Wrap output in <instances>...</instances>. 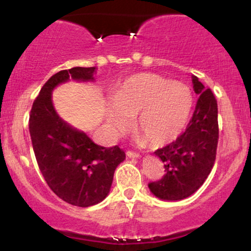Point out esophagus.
<instances>
[{"label": "esophagus", "mask_w": 251, "mask_h": 251, "mask_svg": "<svg viewBox=\"0 0 251 251\" xmlns=\"http://www.w3.org/2000/svg\"><path fill=\"white\" fill-rule=\"evenodd\" d=\"M126 155L129 158H139L140 154L138 152H133V151H127L126 152Z\"/></svg>", "instance_id": "esophagus-1"}]
</instances>
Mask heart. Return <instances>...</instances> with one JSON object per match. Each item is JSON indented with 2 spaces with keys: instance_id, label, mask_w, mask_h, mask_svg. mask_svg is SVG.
Here are the masks:
<instances>
[{
  "instance_id": "obj_1",
  "label": "heart",
  "mask_w": 251,
  "mask_h": 251,
  "mask_svg": "<svg viewBox=\"0 0 251 251\" xmlns=\"http://www.w3.org/2000/svg\"><path fill=\"white\" fill-rule=\"evenodd\" d=\"M194 96L188 85L157 74L140 73L128 77L106 108V122L113 133H126L138 116L142 140L152 146L175 142L190 122Z\"/></svg>"
}]
</instances>
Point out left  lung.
Instances as JSON below:
<instances>
[{"instance_id": "obj_1", "label": "left lung", "mask_w": 251, "mask_h": 251, "mask_svg": "<svg viewBox=\"0 0 251 251\" xmlns=\"http://www.w3.org/2000/svg\"><path fill=\"white\" fill-rule=\"evenodd\" d=\"M198 100L188 127L175 142L154 151L162 159L166 174L149 184L155 197L179 201L191 196L203 185L216 159L218 144V108L210 88L192 76Z\"/></svg>"}]
</instances>
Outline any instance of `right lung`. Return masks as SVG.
<instances>
[{"instance_id":"right-lung-1","label":"right lung","mask_w":251,"mask_h":251,"mask_svg":"<svg viewBox=\"0 0 251 251\" xmlns=\"http://www.w3.org/2000/svg\"><path fill=\"white\" fill-rule=\"evenodd\" d=\"M96 67L57 72L42 86L29 116V133L40 171L51 191L72 205L87 208L106 198L117 166L125 159L119 146L103 148L57 116L51 92L70 79L93 81Z\"/></svg>"}]
</instances>
